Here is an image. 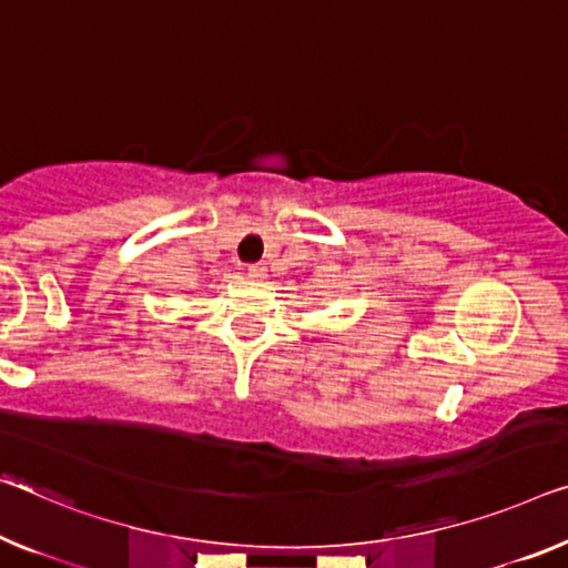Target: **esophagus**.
<instances>
[{
  "label": "esophagus",
  "mask_w": 568,
  "mask_h": 568,
  "mask_svg": "<svg viewBox=\"0 0 568 568\" xmlns=\"http://www.w3.org/2000/svg\"><path fill=\"white\" fill-rule=\"evenodd\" d=\"M246 274H248V278H254V282H264V278H266V266L254 264V266L246 268Z\"/></svg>",
  "instance_id": "34e87169"
}]
</instances>
